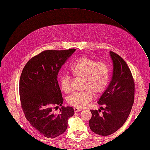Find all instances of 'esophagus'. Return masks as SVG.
I'll return each instance as SVG.
<instances>
[{
    "label": "esophagus",
    "instance_id": "1",
    "mask_svg": "<svg viewBox=\"0 0 150 150\" xmlns=\"http://www.w3.org/2000/svg\"><path fill=\"white\" fill-rule=\"evenodd\" d=\"M73 109H74V111L75 113L79 112V111H80L82 110V109H81V108H74Z\"/></svg>",
    "mask_w": 150,
    "mask_h": 150
}]
</instances>
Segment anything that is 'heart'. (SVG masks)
<instances>
[{
	"instance_id": "obj_1",
	"label": "heart",
	"mask_w": 150,
	"mask_h": 150,
	"mask_svg": "<svg viewBox=\"0 0 150 150\" xmlns=\"http://www.w3.org/2000/svg\"><path fill=\"white\" fill-rule=\"evenodd\" d=\"M70 71L77 78H82V90L76 92L67 98L71 106L82 108L91 100L93 93L99 95L106 90L110 81V68L105 62H98L88 57H82L73 64ZM62 91L69 93L71 91V78L64 75L59 79Z\"/></svg>"
}]
</instances>
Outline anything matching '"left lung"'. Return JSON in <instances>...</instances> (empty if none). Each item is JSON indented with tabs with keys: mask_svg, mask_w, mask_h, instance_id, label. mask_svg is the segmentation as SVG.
Here are the masks:
<instances>
[{
	"mask_svg": "<svg viewBox=\"0 0 150 150\" xmlns=\"http://www.w3.org/2000/svg\"><path fill=\"white\" fill-rule=\"evenodd\" d=\"M113 62L111 81L98 100L104 111L90 110L92 116L89 121L91 130L102 136L117 131L128 119L134 102L135 84L132 73L122 57L110 52Z\"/></svg>",
	"mask_w": 150,
	"mask_h": 150,
	"instance_id": "8db88e82",
	"label": "left lung"
}]
</instances>
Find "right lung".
Segmentation results:
<instances>
[{
    "label": "right lung",
    "instance_id": "add662e5",
    "mask_svg": "<svg viewBox=\"0 0 150 150\" xmlns=\"http://www.w3.org/2000/svg\"><path fill=\"white\" fill-rule=\"evenodd\" d=\"M75 50L44 51L31 59L21 73L19 93L25 117L47 138L62 134L68 128V119L74 115L70 106H62L59 114H54L52 109L63 103L57 81L59 71Z\"/></svg>",
    "mask_w": 150,
    "mask_h": 150
}]
</instances>
